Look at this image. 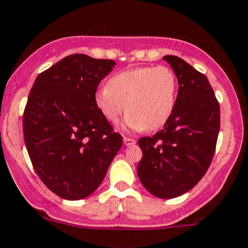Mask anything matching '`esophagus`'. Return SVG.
I'll use <instances>...</instances> for the list:
<instances>
[{"label": "esophagus", "mask_w": 248, "mask_h": 248, "mask_svg": "<svg viewBox=\"0 0 248 248\" xmlns=\"http://www.w3.org/2000/svg\"><path fill=\"white\" fill-rule=\"evenodd\" d=\"M124 142L126 146H132V145H134L137 142L136 139H132V138H127V137H124Z\"/></svg>", "instance_id": "34e87169"}]
</instances>
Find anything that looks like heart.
<instances>
[{"instance_id": "1", "label": "heart", "mask_w": 248, "mask_h": 248, "mask_svg": "<svg viewBox=\"0 0 248 248\" xmlns=\"http://www.w3.org/2000/svg\"><path fill=\"white\" fill-rule=\"evenodd\" d=\"M179 82L166 66L139 67L114 74L94 93V104L110 124L122 122L126 131H155L168 122L175 110Z\"/></svg>"}]
</instances>
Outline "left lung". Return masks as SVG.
I'll use <instances>...</instances> for the list:
<instances>
[{"mask_svg": "<svg viewBox=\"0 0 248 248\" xmlns=\"http://www.w3.org/2000/svg\"><path fill=\"white\" fill-rule=\"evenodd\" d=\"M179 82L175 110L164 128L139 139L138 176L155 197L176 198L205 175L216 149L219 104L207 78L172 55L163 57Z\"/></svg>", "mask_w": 248, "mask_h": 248, "instance_id": "left-lung-1", "label": "left lung"}]
</instances>
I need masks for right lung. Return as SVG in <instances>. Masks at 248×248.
Wrapping results in <instances>:
<instances>
[{"label": "right lung", "instance_id": "1", "mask_svg": "<svg viewBox=\"0 0 248 248\" xmlns=\"http://www.w3.org/2000/svg\"><path fill=\"white\" fill-rule=\"evenodd\" d=\"M116 62L85 54L64 57L39 74L22 117L34 170L67 201L93 193L122 146V137L97 109L94 93Z\"/></svg>", "mask_w": 248, "mask_h": 248}]
</instances>
